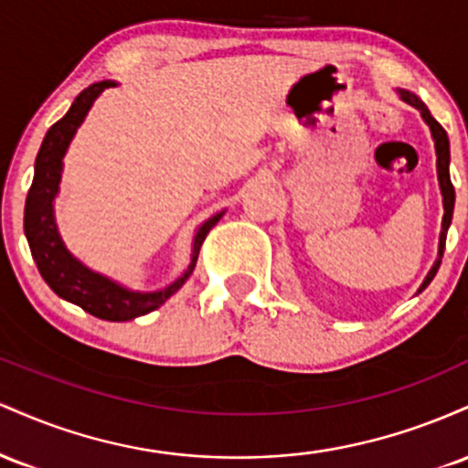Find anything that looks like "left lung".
<instances>
[{
    "instance_id": "obj_1",
    "label": "left lung",
    "mask_w": 468,
    "mask_h": 468,
    "mask_svg": "<svg viewBox=\"0 0 468 468\" xmlns=\"http://www.w3.org/2000/svg\"><path fill=\"white\" fill-rule=\"evenodd\" d=\"M400 96L405 103H410L411 107H416L418 112H420L424 121H427L429 130H431V136L433 141H436V154H438V180H440V191H442V204H444V218H442V233H440V249H438V260L436 264H433L431 271H429L427 279L422 282L420 290H424L431 283V279L436 277L438 268H440V261H442V255H444V241H447V230H449V224H451V218H453V204H455V189L453 185H451V176H449V136L447 132H444V127L440 125L436 118L431 116V112L427 110V105L422 103L420 99H418L416 94L411 92H405V90H400Z\"/></svg>"
}]
</instances>
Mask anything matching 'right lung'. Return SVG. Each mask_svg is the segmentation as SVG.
I'll list each match as a JSON object with an SVG mask.
<instances>
[{
	"mask_svg": "<svg viewBox=\"0 0 468 468\" xmlns=\"http://www.w3.org/2000/svg\"><path fill=\"white\" fill-rule=\"evenodd\" d=\"M114 80H101V83L90 85L74 99L68 114L48 130L39 154H37L35 178H32L28 197H26L24 230L41 277L58 297L80 305L85 313L99 316V319L130 321L163 305L189 279L193 268H196L197 255H200L202 241L207 239L208 230L219 222L222 213L202 224L196 241H193L189 268L185 271V275L160 292H132V290L121 288L110 279L101 277L99 272H92L69 255L61 238H58L55 216H52V200H55L58 180H61L63 154H66L74 132L83 122L96 96L107 88H114Z\"/></svg>",
	"mask_w": 468,
	"mask_h": 468,
	"instance_id": "right-lung-1",
	"label": "right lung"
}]
</instances>
